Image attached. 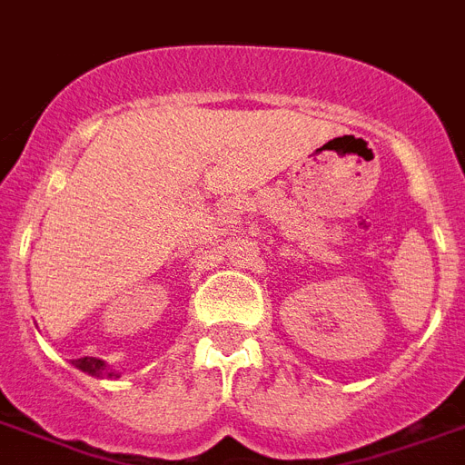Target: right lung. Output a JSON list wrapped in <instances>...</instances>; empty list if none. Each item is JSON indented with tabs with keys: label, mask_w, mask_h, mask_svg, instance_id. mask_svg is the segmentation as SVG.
<instances>
[{
	"label": "right lung",
	"mask_w": 465,
	"mask_h": 465,
	"mask_svg": "<svg viewBox=\"0 0 465 465\" xmlns=\"http://www.w3.org/2000/svg\"><path fill=\"white\" fill-rule=\"evenodd\" d=\"M73 364H75L77 369H82V371L92 373V376L118 378V373L106 371V364H104V361H101V359H96V357H80V359H73Z\"/></svg>",
	"instance_id": "add662e5"
}]
</instances>
